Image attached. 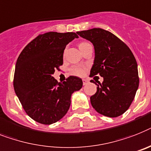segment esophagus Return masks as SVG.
Segmentation results:
<instances>
[{
    "label": "esophagus",
    "mask_w": 151,
    "mask_h": 151,
    "mask_svg": "<svg viewBox=\"0 0 151 151\" xmlns=\"http://www.w3.org/2000/svg\"><path fill=\"white\" fill-rule=\"evenodd\" d=\"M89 83V80L88 79H83V86H86V85L87 84V83Z\"/></svg>",
    "instance_id": "34e87169"
}]
</instances>
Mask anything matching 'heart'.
Wrapping results in <instances>:
<instances>
[{
    "label": "heart",
    "instance_id": "b5f03b06",
    "mask_svg": "<svg viewBox=\"0 0 151 151\" xmlns=\"http://www.w3.org/2000/svg\"><path fill=\"white\" fill-rule=\"evenodd\" d=\"M89 45L88 42H81L78 45V47H79V49H81L82 48H83L84 46ZM86 68L83 66H74L71 68V73L72 74L75 75V76H83V75L86 73Z\"/></svg>",
    "mask_w": 151,
    "mask_h": 151
}]
</instances>
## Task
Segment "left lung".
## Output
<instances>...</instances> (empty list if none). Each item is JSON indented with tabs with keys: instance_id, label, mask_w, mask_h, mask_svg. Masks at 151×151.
Segmentation results:
<instances>
[{
	"instance_id": "left-lung-1",
	"label": "left lung",
	"mask_w": 151,
	"mask_h": 151,
	"mask_svg": "<svg viewBox=\"0 0 151 151\" xmlns=\"http://www.w3.org/2000/svg\"><path fill=\"white\" fill-rule=\"evenodd\" d=\"M76 33L90 41L95 48L89 76L103 78L102 83H93L97 91L90 97L91 104L102 115L117 117L129 109L139 86L135 57L123 41L106 30L98 28Z\"/></svg>"
}]
</instances>
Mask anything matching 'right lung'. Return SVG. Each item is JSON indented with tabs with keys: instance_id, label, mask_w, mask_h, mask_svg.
<instances>
[{
	"instance_id": "1",
	"label": "right lung",
	"mask_w": 151,
	"mask_h": 151,
	"mask_svg": "<svg viewBox=\"0 0 151 151\" xmlns=\"http://www.w3.org/2000/svg\"><path fill=\"white\" fill-rule=\"evenodd\" d=\"M78 38L75 32H47L24 47L17 58L14 89L26 113L35 121L49 125L68 112L71 96L83 86L82 79L69 76L58 83L52 76L63 64L67 45Z\"/></svg>"
}]
</instances>
